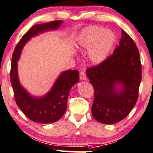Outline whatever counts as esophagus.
I'll return each instance as SVG.
<instances>
[{"label":"esophagus","mask_w":153,"mask_h":153,"mask_svg":"<svg viewBox=\"0 0 153 153\" xmlns=\"http://www.w3.org/2000/svg\"><path fill=\"white\" fill-rule=\"evenodd\" d=\"M80 79L81 80H86V75L85 74L84 70H81L80 72Z\"/></svg>","instance_id":"1"}]
</instances>
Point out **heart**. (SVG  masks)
<instances>
[{
  "label": "heart",
  "instance_id": "b5f03b06",
  "mask_svg": "<svg viewBox=\"0 0 153 153\" xmlns=\"http://www.w3.org/2000/svg\"><path fill=\"white\" fill-rule=\"evenodd\" d=\"M116 41L114 33L103 27L91 26L81 31L77 40L79 48L89 50L88 57L94 64H100L112 51Z\"/></svg>",
  "mask_w": 153,
  "mask_h": 153
}]
</instances>
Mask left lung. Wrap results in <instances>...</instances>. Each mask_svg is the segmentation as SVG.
I'll list each match as a JSON object with an SVG mask.
<instances>
[{"label":"left lung","instance_id":"8db88e82","mask_svg":"<svg viewBox=\"0 0 153 153\" xmlns=\"http://www.w3.org/2000/svg\"><path fill=\"white\" fill-rule=\"evenodd\" d=\"M122 33L113 54L86 70L94 88L93 117L105 124H115L127 117L137 102L142 78L138 48L127 33ZM117 85L120 89L116 88Z\"/></svg>","mask_w":153,"mask_h":153}]
</instances>
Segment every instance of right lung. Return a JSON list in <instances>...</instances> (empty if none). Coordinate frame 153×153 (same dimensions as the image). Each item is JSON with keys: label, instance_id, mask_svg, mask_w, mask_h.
Returning <instances> with one entry per match:
<instances>
[{"label": "right lung", "instance_id": "add662e5", "mask_svg": "<svg viewBox=\"0 0 153 153\" xmlns=\"http://www.w3.org/2000/svg\"><path fill=\"white\" fill-rule=\"evenodd\" d=\"M62 23V20H57L33 26L22 37L12 57L10 82L16 103L29 120L40 124L55 122L63 116L67 109L69 91L79 81V73L77 70L72 69L65 71L61 73L46 95L36 98L29 94L20 84L17 74V61L23 47L31 38L44 31L57 29Z\"/></svg>", "mask_w": 153, "mask_h": 153}]
</instances>
